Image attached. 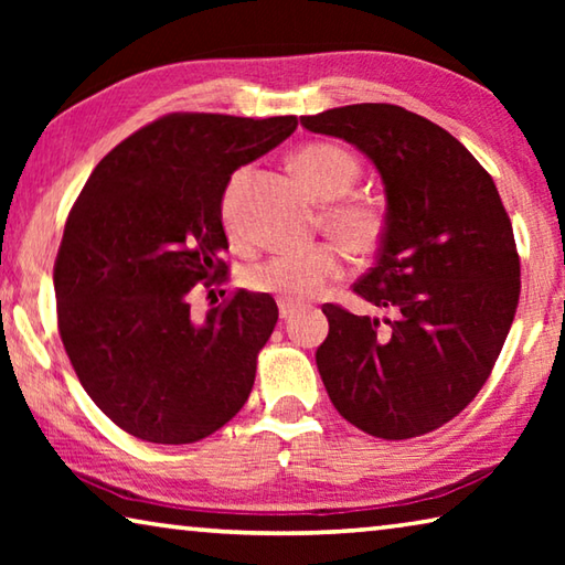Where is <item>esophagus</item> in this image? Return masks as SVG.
Segmentation results:
<instances>
[{
  "label": "esophagus",
  "mask_w": 565,
  "mask_h": 565,
  "mask_svg": "<svg viewBox=\"0 0 565 565\" xmlns=\"http://www.w3.org/2000/svg\"><path fill=\"white\" fill-rule=\"evenodd\" d=\"M299 311V303H289V301H279V317L286 321V319H291L294 313Z\"/></svg>",
  "instance_id": "34e87169"
}]
</instances>
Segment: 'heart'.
Returning a JSON list of instances; mask_svg holds the SVG:
<instances>
[{"mask_svg": "<svg viewBox=\"0 0 565 565\" xmlns=\"http://www.w3.org/2000/svg\"><path fill=\"white\" fill-rule=\"evenodd\" d=\"M291 164L301 177L311 196L321 204H331L321 216V224L337 242L353 254L374 252L384 234V214L374 204L347 202L353 184L359 181V164L347 149L337 145H303L294 151ZM248 169H236L222 194V224L234 244H242L238 224V199H242ZM343 271L337 246L317 244L303 252L279 254L259 264H252L244 281L252 291L276 296L279 301L299 303L321 294Z\"/></svg>", "mask_w": 565, "mask_h": 565, "instance_id": "1", "label": "heart"}]
</instances>
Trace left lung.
<instances>
[{"label":"left lung","mask_w":565,"mask_h":565,"mask_svg":"<svg viewBox=\"0 0 565 565\" xmlns=\"http://www.w3.org/2000/svg\"><path fill=\"white\" fill-rule=\"evenodd\" d=\"M301 127L356 147L386 194L376 264L353 291L391 319L381 327L323 306V386L371 436L434 431L481 391L519 306L521 264L499 189L461 141L396 104H349Z\"/></svg>","instance_id":"obj_1"}]
</instances>
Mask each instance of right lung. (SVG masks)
I'll use <instances>...</instances> for the list:
<instances>
[{"mask_svg": "<svg viewBox=\"0 0 565 565\" xmlns=\"http://www.w3.org/2000/svg\"><path fill=\"white\" fill-rule=\"evenodd\" d=\"M296 124L169 114L114 147L72 206L54 264L62 343L94 404L141 441H202L252 394L276 301L242 289L196 319L191 296L226 276L228 179Z\"/></svg>", "mask_w": 565, "mask_h": 565, "instance_id": "1", "label": "right lung"}]
</instances>
